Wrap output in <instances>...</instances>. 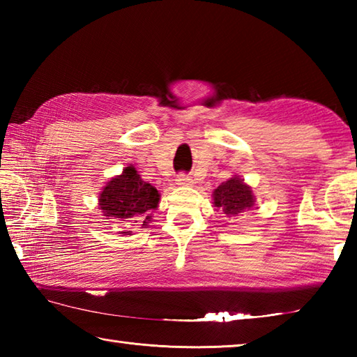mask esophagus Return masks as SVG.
Masks as SVG:
<instances>
[{
	"mask_svg": "<svg viewBox=\"0 0 357 357\" xmlns=\"http://www.w3.org/2000/svg\"><path fill=\"white\" fill-rule=\"evenodd\" d=\"M176 184L178 185H192L193 179L188 176V174L181 173V174H178V178H176Z\"/></svg>",
	"mask_w": 357,
	"mask_h": 357,
	"instance_id": "esophagus-1",
	"label": "esophagus"
}]
</instances>
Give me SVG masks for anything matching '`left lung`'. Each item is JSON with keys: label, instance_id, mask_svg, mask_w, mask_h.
<instances>
[{"label": "left lung", "instance_id": "8db88e82", "mask_svg": "<svg viewBox=\"0 0 357 357\" xmlns=\"http://www.w3.org/2000/svg\"><path fill=\"white\" fill-rule=\"evenodd\" d=\"M213 204L216 208H221L227 216H238L244 211L253 208L255 195L252 187L244 183V179L233 176L215 188Z\"/></svg>", "mask_w": 357, "mask_h": 357}]
</instances>
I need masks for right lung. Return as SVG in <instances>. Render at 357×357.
Returning a JSON list of instances; mask_svg holds the SVG:
<instances>
[{"instance_id": "1", "label": "right lung", "mask_w": 357, "mask_h": 357, "mask_svg": "<svg viewBox=\"0 0 357 357\" xmlns=\"http://www.w3.org/2000/svg\"><path fill=\"white\" fill-rule=\"evenodd\" d=\"M159 193L142 181L133 165H128L118 176L112 178L100 193V208L107 219H142V227L151 221V211L158 208ZM121 234H132L130 230Z\"/></svg>"}]
</instances>
